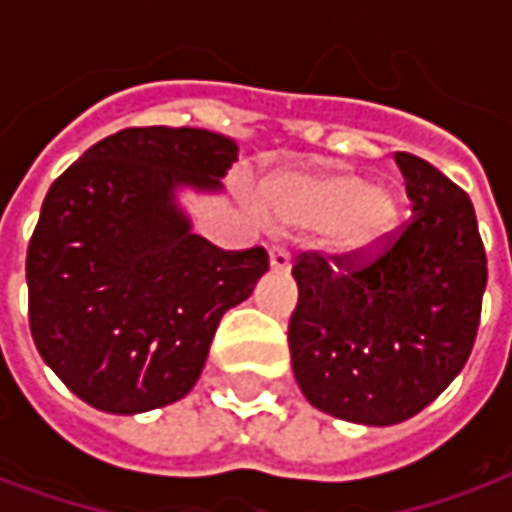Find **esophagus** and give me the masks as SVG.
Masks as SVG:
<instances>
[{"instance_id":"34e87169","label":"esophagus","mask_w":512,"mask_h":512,"mask_svg":"<svg viewBox=\"0 0 512 512\" xmlns=\"http://www.w3.org/2000/svg\"><path fill=\"white\" fill-rule=\"evenodd\" d=\"M268 260H271V271H290V252L282 249V246H274L268 252Z\"/></svg>"}]
</instances>
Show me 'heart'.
I'll return each instance as SVG.
<instances>
[{
    "label": "heart",
    "instance_id": "1",
    "mask_svg": "<svg viewBox=\"0 0 512 512\" xmlns=\"http://www.w3.org/2000/svg\"><path fill=\"white\" fill-rule=\"evenodd\" d=\"M263 219L290 233H323L326 252L340 263H362L384 252L400 233L403 200L373 186L345 164L285 169L260 186Z\"/></svg>",
    "mask_w": 512,
    "mask_h": 512
}]
</instances>
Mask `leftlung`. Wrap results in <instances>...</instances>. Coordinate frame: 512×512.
<instances>
[{
    "mask_svg": "<svg viewBox=\"0 0 512 512\" xmlns=\"http://www.w3.org/2000/svg\"><path fill=\"white\" fill-rule=\"evenodd\" d=\"M411 222L362 263L304 252L293 266V376L312 406L356 425H397L450 386L472 354L485 249L461 186L411 153H395Z\"/></svg>",
    "mask_w": 512,
    "mask_h": 512,
    "instance_id": "left-lung-1",
    "label": "left lung"
}]
</instances>
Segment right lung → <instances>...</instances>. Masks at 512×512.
Instances as JSON below:
<instances>
[{
	"mask_svg": "<svg viewBox=\"0 0 512 512\" xmlns=\"http://www.w3.org/2000/svg\"><path fill=\"white\" fill-rule=\"evenodd\" d=\"M238 145L205 128H123L51 183L27 249L29 332L73 395L142 414L197 384L222 315L268 271L263 246L191 233L175 191H219Z\"/></svg>",
	"mask_w": 512,
	"mask_h": 512,
	"instance_id": "obj_1",
	"label": "right lung"
}]
</instances>
